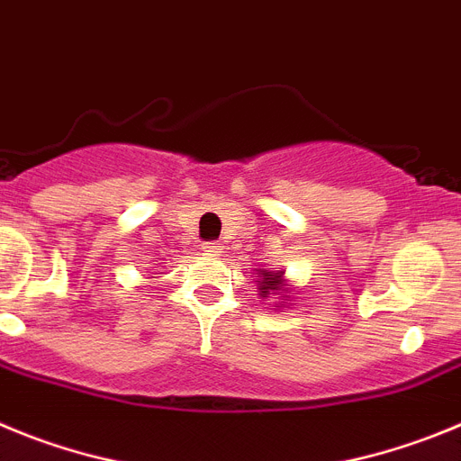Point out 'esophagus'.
Returning <instances> with one entry per match:
<instances>
[{
    "label": "esophagus",
    "mask_w": 461,
    "mask_h": 461,
    "mask_svg": "<svg viewBox=\"0 0 461 461\" xmlns=\"http://www.w3.org/2000/svg\"><path fill=\"white\" fill-rule=\"evenodd\" d=\"M202 250H204L206 255H218V252H222V243H218V240H204V243H202Z\"/></svg>",
    "instance_id": "34e87169"
}]
</instances>
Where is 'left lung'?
Segmentation results:
<instances>
[{"instance_id": "1", "label": "left lung", "mask_w": 461, "mask_h": 461, "mask_svg": "<svg viewBox=\"0 0 461 461\" xmlns=\"http://www.w3.org/2000/svg\"><path fill=\"white\" fill-rule=\"evenodd\" d=\"M282 282V273H261V296H267L268 292H277Z\"/></svg>"}]
</instances>
